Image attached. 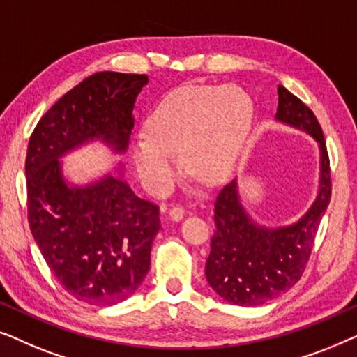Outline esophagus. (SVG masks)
Listing matches in <instances>:
<instances>
[{
  "instance_id": "esophagus-1",
  "label": "esophagus",
  "mask_w": 357,
  "mask_h": 357,
  "mask_svg": "<svg viewBox=\"0 0 357 357\" xmlns=\"http://www.w3.org/2000/svg\"><path fill=\"white\" fill-rule=\"evenodd\" d=\"M169 216L174 219V221H180L185 216V209L182 206H172L169 211Z\"/></svg>"
}]
</instances>
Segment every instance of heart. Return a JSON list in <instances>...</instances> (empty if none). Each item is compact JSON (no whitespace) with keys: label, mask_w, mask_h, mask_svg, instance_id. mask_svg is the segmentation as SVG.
I'll use <instances>...</instances> for the list:
<instances>
[{"label":"heart","mask_w":357,"mask_h":357,"mask_svg":"<svg viewBox=\"0 0 357 357\" xmlns=\"http://www.w3.org/2000/svg\"><path fill=\"white\" fill-rule=\"evenodd\" d=\"M253 105L237 86L185 87L148 116V133L136 136L133 159L141 182L153 193L172 187L174 155L203 182L222 178L241 154L252 126Z\"/></svg>","instance_id":"obj_1"}]
</instances>
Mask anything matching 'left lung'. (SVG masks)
<instances>
[{
  "label": "left lung",
  "mask_w": 357,
  "mask_h": 357,
  "mask_svg": "<svg viewBox=\"0 0 357 357\" xmlns=\"http://www.w3.org/2000/svg\"><path fill=\"white\" fill-rule=\"evenodd\" d=\"M276 120L314 136L320 146V188L314 204L296 224L263 227L242 208L232 180L214 203V236L204 275L224 301L261 305L301 280L331 198L330 159L324 131L309 107L286 87L278 86Z\"/></svg>",
  "instance_id": "left-lung-1"
}]
</instances>
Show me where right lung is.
Instances as JSON below:
<instances>
[{
  "instance_id": "1",
  "label": "right lung",
  "mask_w": 357,
  "mask_h": 357,
  "mask_svg": "<svg viewBox=\"0 0 357 357\" xmlns=\"http://www.w3.org/2000/svg\"><path fill=\"white\" fill-rule=\"evenodd\" d=\"M146 84V75L96 73L55 102L29 139L31 232L56 281L91 305L119 304L143 282L160 229L159 206L136 197L116 175L68 185L58 159L94 139L125 153L136 96Z\"/></svg>"
}]
</instances>
